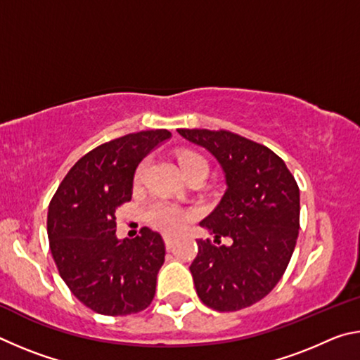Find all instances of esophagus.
Wrapping results in <instances>:
<instances>
[{"label":"esophagus","instance_id":"1","mask_svg":"<svg viewBox=\"0 0 360 360\" xmlns=\"http://www.w3.org/2000/svg\"><path fill=\"white\" fill-rule=\"evenodd\" d=\"M163 241H165V248H167V249H172V248L174 246V243H176V238H174V236H169V235H165V236H163Z\"/></svg>","mask_w":360,"mask_h":360}]
</instances>
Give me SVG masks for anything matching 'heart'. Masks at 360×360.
<instances>
[{"instance_id":"heart-1","label":"heart","mask_w":360,"mask_h":360,"mask_svg":"<svg viewBox=\"0 0 360 360\" xmlns=\"http://www.w3.org/2000/svg\"><path fill=\"white\" fill-rule=\"evenodd\" d=\"M178 163L182 168L184 174H191L193 172H206L208 173V162L205 160L203 155L193 150H182L178 155ZM149 160L146 158L135 169V176H133V184L141 186L146 174H148ZM144 219L150 225L160 229L163 231H176L184 225L188 219H191V212L184 211L179 206L162 202V200H155L152 202L148 208L144 210Z\"/></svg>"}]
</instances>
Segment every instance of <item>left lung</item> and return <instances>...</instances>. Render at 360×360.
<instances>
[{
    "instance_id": "1",
    "label": "left lung",
    "mask_w": 360,
    "mask_h": 360,
    "mask_svg": "<svg viewBox=\"0 0 360 360\" xmlns=\"http://www.w3.org/2000/svg\"><path fill=\"white\" fill-rule=\"evenodd\" d=\"M210 150L225 174L224 197L200 225L231 238L198 240L191 265L197 294L216 311H238L270 294L283 278L300 229V191L281 157L227 130L178 129Z\"/></svg>"
}]
</instances>
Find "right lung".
I'll list each match as a JSON object with an SVG mask.
<instances>
[{
	"label": "right lung",
	"instance_id": "add662e5",
	"mask_svg": "<svg viewBox=\"0 0 360 360\" xmlns=\"http://www.w3.org/2000/svg\"><path fill=\"white\" fill-rule=\"evenodd\" d=\"M169 138L160 129L98 146L75 163L49 205V246L60 276L95 313L135 314L155 295L165 243L148 227L136 238L119 240L115 210L131 200L139 162Z\"/></svg>",
	"mask_w": 360,
	"mask_h": 360
}]
</instances>
